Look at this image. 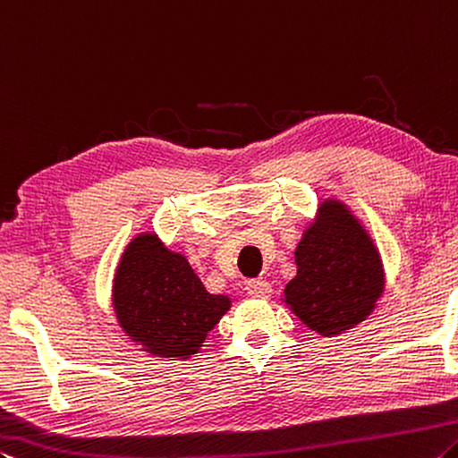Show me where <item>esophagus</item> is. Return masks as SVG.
<instances>
[{"label": "esophagus", "mask_w": 458, "mask_h": 458, "mask_svg": "<svg viewBox=\"0 0 458 458\" xmlns=\"http://www.w3.org/2000/svg\"><path fill=\"white\" fill-rule=\"evenodd\" d=\"M245 290H247V294L253 298H267L269 294H272V286H269V282H266L264 278L250 280L245 284Z\"/></svg>", "instance_id": "1"}]
</instances>
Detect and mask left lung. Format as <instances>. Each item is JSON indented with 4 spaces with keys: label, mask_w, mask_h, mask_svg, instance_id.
Returning a JSON list of instances; mask_svg holds the SVG:
<instances>
[{
    "label": "left lung",
    "mask_w": 458,
    "mask_h": 458,
    "mask_svg": "<svg viewBox=\"0 0 458 458\" xmlns=\"http://www.w3.org/2000/svg\"><path fill=\"white\" fill-rule=\"evenodd\" d=\"M296 266L284 302L306 327L325 336L359 325L384 292L376 247L339 202H327L320 221L306 231L296 247Z\"/></svg>",
    "instance_id": "left-lung-1"
}]
</instances>
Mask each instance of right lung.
I'll list each match as a JSON object with an SVG mask.
<instances>
[{
    "instance_id": "right-lung-1",
    "label": "right lung",
    "mask_w": 458,
    "mask_h": 458,
    "mask_svg": "<svg viewBox=\"0 0 458 458\" xmlns=\"http://www.w3.org/2000/svg\"><path fill=\"white\" fill-rule=\"evenodd\" d=\"M114 306L131 341L158 357H191L229 310L227 296L208 294L186 258L152 233L127 247L115 274Z\"/></svg>"
}]
</instances>
